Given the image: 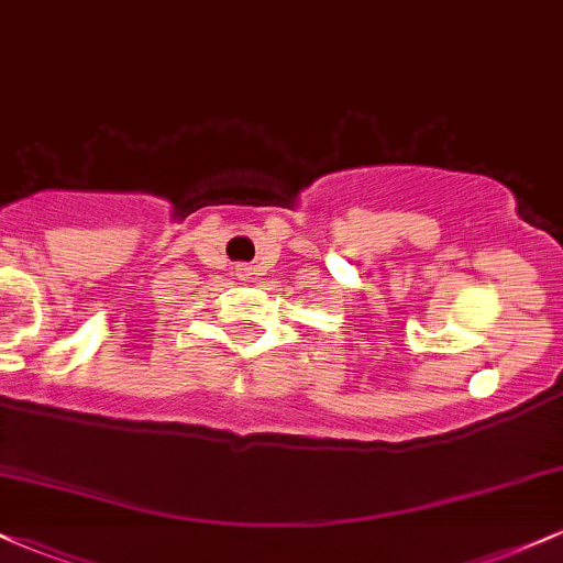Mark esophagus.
<instances>
[{"instance_id":"esophagus-1","label":"esophagus","mask_w":563,"mask_h":563,"mask_svg":"<svg viewBox=\"0 0 563 563\" xmlns=\"http://www.w3.org/2000/svg\"><path fill=\"white\" fill-rule=\"evenodd\" d=\"M235 275L241 277V280H251V277H254V267H249V264H238Z\"/></svg>"}]
</instances>
